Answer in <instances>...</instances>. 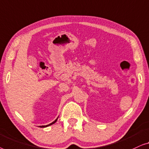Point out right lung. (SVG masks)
<instances>
[{"instance_id": "obj_1", "label": "right lung", "mask_w": 149, "mask_h": 149, "mask_svg": "<svg viewBox=\"0 0 149 149\" xmlns=\"http://www.w3.org/2000/svg\"><path fill=\"white\" fill-rule=\"evenodd\" d=\"M57 119H58V117H57V118H56V119H55V120H54V121H53V122L51 123H50V124H49V125H40V127H48V126H49V125H53V124H54V123L56 122V121H57Z\"/></svg>"}]
</instances>
